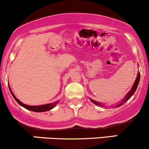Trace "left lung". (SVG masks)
<instances>
[{
    "label": "left lung",
    "instance_id": "left-lung-1",
    "mask_svg": "<svg viewBox=\"0 0 149 149\" xmlns=\"http://www.w3.org/2000/svg\"><path fill=\"white\" fill-rule=\"evenodd\" d=\"M139 80H140V73H138L137 77H136V80H135V82H134V85H133V86H132V88L131 90H130V91L129 92H128L127 95H126L125 97V98L123 99V100L122 102H121L120 104H119L118 105V107H120V106L123 105V104L125 103V102H126V101H127L128 100H129L130 98V97H131L132 96L133 94H134V92L136 91V88H137L138 84H139ZM91 101H92V102H93L94 104H96V105H98V106L101 105V104H100V103H98V102H95V101H94V100H91Z\"/></svg>",
    "mask_w": 149,
    "mask_h": 149
}]
</instances>
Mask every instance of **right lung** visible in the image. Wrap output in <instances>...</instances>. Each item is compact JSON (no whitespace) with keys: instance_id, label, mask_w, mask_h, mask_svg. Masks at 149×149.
I'll use <instances>...</instances> for the list:
<instances>
[{"instance_id":"obj_1","label":"right lung","mask_w":149,"mask_h":149,"mask_svg":"<svg viewBox=\"0 0 149 149\" xmlns=\"http://www.w3.org/2000/svg\"><path fill=\"white\" fill-rule=\"evenodd\" d=\"M10 92H11V94H12V95H13V97H14L15 100L17 101V102L18 104H19L20 105L22 106V107H24L25 109H29V110L32 111H36V112L47 111H49V110H50L51 109H52V108L54 107V106H55L56 104L58 103V102H59V101H57V102H54V103L45 104V105H41V106H29V105H26V104H23V103H22V102H20L19 100L17 99V97H15L14 95H13V92L11 91L10 88Z\"/></svg>"}]
</instances>
